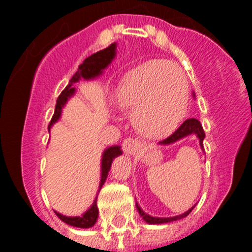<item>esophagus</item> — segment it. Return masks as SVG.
I'll return each mask as SVG.
<instances>
[{
  "mask_svg": "<svg viewBox=\"0 0 252 252\" xmlns=\"http://www.w3.org/2000/svg\"><path fill=\"white\" fill-rule=\"evenodd\" d=\"M139 149H140V142L136 139L128 138L123 142V151L129 156H134L139 151Z\"/></svg>",
  "mask_w": 252,
  "mask_h": 252,
  "instance_id": "34e87169",
  "label": "esophagus"
}]
</instances>
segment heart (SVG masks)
<instances>
[{
	"instance_id": "1",
	"label": "heart",
	"mask_w": 252,
	"mask_h": 252,
	"mask_svg": "<svg viewBox=\"0 0 252 252\" xmlns=\"http://www.w3.org/2000/svg\"><path fill=\"white\" fill-rule=\"evenodd\" d=\"M189 85L183 70L168 61H151L138 65L121 80L114 102L131 114L139 134L147 139H164L185 118Z\"/></svg>"
}]
</instances>
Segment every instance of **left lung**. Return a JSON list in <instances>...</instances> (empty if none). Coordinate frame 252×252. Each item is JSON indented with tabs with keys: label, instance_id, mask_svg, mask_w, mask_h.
<instances>
[{
	"label": "left lung",
	"instance_id": "1",
	"mask_svg": "<svg viewBox=\"0 0 252 252\" xmlns=\"http://www.w3.org/2000/svg\"><path fill=\"white\" fill-rule=\"evenodd\" d=\"M192 96L195 97L194 93H192ZM189 135L196 136V138L199 139L200 147H201V149H204V144H202V142H204V139H205V131H204V129H202V126L200 124V122L195 118L187 119V121H185L184 123H183L182 126H180L179 128H178L177 130L172 134L171 136H168V138L164 139V140L159 141L158 145L167 146V145L175 144L177 141L182 140V139L187 138V136H189ZM135 205H136V210H138L139 215H140L142 217V220H144L146 223H149V224H163V223H169V222H174V220H182V218L187 217V216L189 215V213L191 212L195 207V205H194L191 208H189L187 212L182 213V215L174 216V217L161 218V217H152V216L145 213L140 206L138 205V202H135Z\"/></svg>",
	"mask_w": 252,
	"mask_h": 252
}]
</instances>
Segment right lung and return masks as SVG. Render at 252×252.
I'll return each instance as SVG.
<instances>
[{"instance_id":"obj_1","label":"right lung","mask_w":252,"mask_h":252,"mask_svg":"<svg viewBox=\"0 0 252 252\" xmlns=\"http://www.w3.org/2000/svg\"><path fill=\"white\" fill-rule=\"evenodd\" d=\"M117 53V44L113 42L110 46L106 47L105 50H101L98 52L94 53V55L89 56L88 58H85L83 63L79 65L78 70L75 72V74L73 75L72 79L69 80V84L65 86L64 90L61 93V95L58 96L57 103H56L55 113H53L52 119H51L50 124H48V133H50L51 128L55 123H57L61 119L62 116V110L64 108L65 103L68 102L70 97H73L75 94V88H73L75 83H78L80 79L84 80H91V79H95L100 77L103 73V70L111 64L112 61L114 60ZM121 146L118 145H114V146H110L102 152V158H101V180L100 185H98L97 194L100 192L101 188L105 184L106 179H107L108 172H110L112 162L116 157L121 156L122 155ZM55 213L57 215V217L61 220H63L67 224L72 225V227L77 228H91L96 223L98 217V208H97V196L94 200L93 205L89 207L88 211L83 213L81 216H75V217H68V216L61 215L60 212L55 211Z\"/></svg>"}]
</instances>
